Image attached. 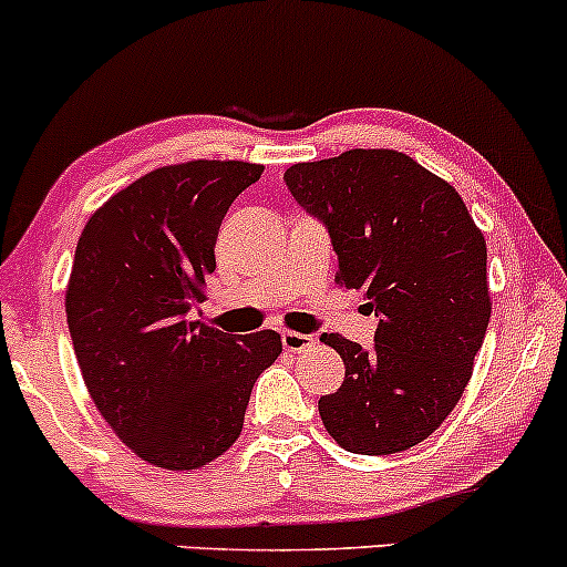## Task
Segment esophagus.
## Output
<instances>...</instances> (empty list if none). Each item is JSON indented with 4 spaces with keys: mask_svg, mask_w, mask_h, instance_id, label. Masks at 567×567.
<instances>
[{
    "mask_svg": "<svg viewBox=\"0 0 567 567\" xmlns=\"http://www.w3.org/2000/svg\"><path fill=\"white\" fill-rule=\"evenodd\" d=\"M281 342L286 351L291 353H302V351H310V348L316 346V337L313 334H300V332H281Z\"/></svg>",
    "mask_w": 567,
    "mask_h": 567,
    "instance_id": "esophagus-1",
    "label": "esophagus"
}]
</instances>
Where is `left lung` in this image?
I'll list each match as a JSON object with an SVG mask.
<instances>
[{"mask_svg":"<svg viewBox=\"0 0 567 567\" xmlns=\"http://www.w3.org/2000/svg\"><path fill=\"white\" fill-rule=\"evenodd\" d=\"M286 187L327 225L337 284L380 316L374 346L321 334L346 380L318 399L329 436L361 455L415 447L472 380L489 310L487 246L453 184L396 150L297 163Z\"/></svg>","mask_w":567,"mask_h":567,"instance_id":"8db88e82","label":"left lung"}]
</instances>
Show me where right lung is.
<instances>
[{"label":"right lung","mask_w":567,"mask_h":567,"mask_svg":"<svg viewBox=\"0 0 567 567\" xmlns=\"http://www.w3.org/2000/svg\"><path fill=\"white\" fill-rule=\"evenodd\" d=\"M262 165H163L87 219L66 286V321L93 404L142 461L189 472L233 447L281 334L233 337L193 321L216 270L227 208Z\"/></svg>","instance_id":"right-lung-1"}]
</instances>
